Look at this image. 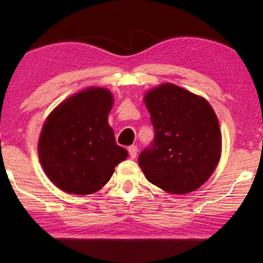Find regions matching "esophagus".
I'll return each instance as SVG.
<instances>
[{"mask_svg": "<svg viewBox=\"0 0 263 263\" xmlns=\"http://www.w3.org/2000/svg\"><path fill=\"white\" fill-rule=\"evenodd\" d=\"M128 155H130V157L133 159V158H136V156H137V153H138V148H137V146H130L128 147Z\"/></svg>", "mask_w": 263, "mask_h": 263, "instance_id": "esophagus-1", "label": "esophagus"}]
</instances>
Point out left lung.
<instances>
[{
    "mask_svg": "<svg viewBox=\"0 0 263 263\" xmlns=\"http://www.w3.org/2000/svg\"><path fill=\"white\" fill-rule=\"evenodd\" d=\"M155 138L139 155L147 180L172 194H186L208 180L219 163L221 135L210 104L172 83L144 96Z\"/></svg>",
    "mask_w": 263,
    "mask_h": 263,
    "instance_id": "8db88e82",
    "label": "left lung"
}]
</instances>
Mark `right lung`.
I'll use <instances>...</instances> for the list:
<instances>
[{
    "label": "right lung",
    "instance_id": "1",
    "mask_svg": "<svg viewBox=\"0 0 263 263\" xmlns=\"http://www.w3.org/2000/svg\"><path fill=\"white\" fill-rule=\"evenodd\" d=\"M111 106L108 89L91 87L61 103L47 117L38 155L46 175L59 189L91 194L126 159V149L116 144L107 121Z\"/></svg>",
    "mask_w": 263,
    "mask_h": 263
}]
</instances>
